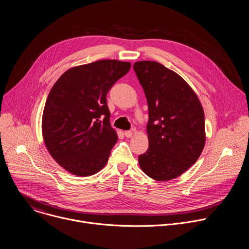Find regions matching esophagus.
Returning <instances> with one entry per match:
<instances>
[{"label":"esophagus","instance_id":"34e87169","mask_svg":"<svg viewBox=\"0 0 249 249\" xmlns=\"http://www.w3.org/2000/svg\"><path fill=\"white\" fill-rule=\"evenodd\" d=\"M124 135H125V137H127V138H131L132 135H133V132H132V131H125V132H124Z\"/></svg>","mask_w":249,"mask_h":249}]
</instances>
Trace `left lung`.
Here are the masks:
<instances>
[{"label":"left lung","mask_w":249,"mask_h":249,"mask_svg":"<svg viewBox=\"0 0 249 249\" xmlns=\"http://www.w3.org/2000/svg\"><path fill=\"white\" fill-rule=\"evenodd\" d=\"M149 107V149L139 156L148 176L166 181L186 171L205 145L202 105L188 84L173 71L154 61L133 66Z\"/></svg>","instance_id":"8db88e82"}]
</instances>
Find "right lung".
I'll return each mask as SVG.
<instances>
[{"label":"right lung","mask_w":249,"mask_h":249,"mask_svg":"<svg viewBox=\"0 0 249 249\" xmlns=\"http://www.w3.org/2000/svg\"><path fill=\"white\" fill-rule=\"evenodd\" d=\"M130 68L118 60L78 66L66 71L51 89L42 135L50 155L67 171L89 176L107 162L118 137L109 123L106 94Z\"/></svg>","instance_id":"1"}]
</instances>
